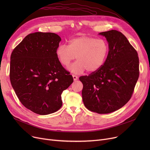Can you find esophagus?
<instances>
[{"mask_svg": "<svg viewBox=\"0 0 150 150\" xmlns=\"http://www.w3.org/2000/svg\"><path fill=\"white\" fill-rule=\"evenodd\" d=\"M72 76H73V78H74V80L75 81L78 80V76H76V75H72Z\"/></svg>", "mask_w": 150, "mask_h": 150, "instance_id": "obj_1", "label": "esophagus"}]
</instances>
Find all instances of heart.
Returning a JSON list of instances; mask_svg holds the SVG:
<instances>
[{"instance_id":"b5f03b06","label":"heart","mask_w":150,"mask_h":150,"mask_svg":"<svg viewBox=\"0 0 150 150\" xmlns=\"http://www.w3.org/2000/svg\"><path fill=\"white\" fill-rule=\"evenodd\" d=\"M109 45L103 39L81 36L71 39L66 44L59 45L56 55L61 64L68 67L76 58L78 61L69 67L71 72L79 74L85 70L88 72L98 70L106 59Z\"/></svg>"}]
</instances>
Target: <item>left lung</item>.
Returning a JSON list of instances; mask_svg holds the SVG:
<instances>
[{"label":"left lung","instance_id":"obj_1","mask_svg":"<svg viewBox=\"0 0 150 150\" xmlns=\"http://www.w3.org/2000/svg\"><path fill=\"white\" fill-rule=\"evenodd\" d=\"M105 36L109 52L103 65L88 76L79 78L83 84L84 106L98 114L122 108L130 100L139 76V59L135 49L119 31L100 33Z\"/></svg>","mask_w":150,"mask_h":150}]
</instances>
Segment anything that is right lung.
<instances>
[{
    "instance_id": "add662e5",
    "label": "right lung",
    "mask_w": 150,
    "mask_h": 150,
    "mask_svg": "<svg viewBox=\"0 0 150 150\" xmlns=\"http://www.w3.org/2000/svg\"><path fill=\"white\" fill-rule=\"evenodd\" d=\"M61 41L53 33H30L11 54L12 87L21 103L39 115L59 110L62 105L63 91L74 81L55 53Z\"/></svg>"
}]
</instances>
